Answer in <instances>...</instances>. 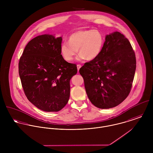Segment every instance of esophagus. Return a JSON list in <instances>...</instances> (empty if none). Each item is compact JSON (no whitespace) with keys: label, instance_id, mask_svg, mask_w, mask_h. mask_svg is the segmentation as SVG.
Returning a JSON list of instances; mask_svg holds the SVG:
<instances>
[{"label":"esophagus","instance_id":"obj_1","mask_svg":"<svg viewBox=\"0 0 153 153\" xmlns=\"http://www.w3.org/2000/svg\"><path fill=\"white\" fill-rule=\"evenodd\" d=\"M77 69H78V71L79 70V69L81 68V65H79V64H78V65H77Z\"/></svg>","mask_w":153,"mask_h":153}]
</instances>
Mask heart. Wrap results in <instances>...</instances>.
I'll return each instance as SVG.
<instances>
[{
	"mask_svg": "<svg viewBox=\"0 0 153 153\" xmlns=\"http://www.w3.org/2000/svg\"><path fill=\"white\" fill-rule=\"evenodd\" d=\"M104 44L103 34L97 29L82 30L72 33L69 41H65L61 45L60 51L64 59L72 61L79 49V60L86 59L92 61L101 53Z\"/></svg>",
	"mask_w": 153,
	"mask_h": 153,
	"instance_id": "b5f03b06",
	"label": "heart"
}]
</instances>
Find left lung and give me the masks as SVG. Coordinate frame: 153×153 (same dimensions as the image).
I'll return each mask as SVG.
<instances>
[{
    "label": "left lung",
    "mask_w": 153,
    "mask_h": 153,
    "mask_svg": "<svg viewBox=\"0 0 153 153\" xmlns=\"http://www.w3.org/2000/svg\"><path fill=\"white\" fill-rule=\"evenodd\" d=\"M136 69L134 51L129 41L119 32L105 36L100 55L82 66L88 97L101 109L121 104L129 95Z\"/></svg>",
    "instance_id": "left-lung-1"
}]
</instances>
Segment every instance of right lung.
Masks as SVG:
<instances>
[{
  "mask_svg": "<svg viewBox=\"0 0 153 153\" xmlns=\"http://www.w3.org/2000/svg\"><path fill=\"white\" fill-rule=\"evenodd\" d=\"M62 37L38 36L26 45L19 62V74L27 100L46 112H58L67 104L70 80L77 67L63 58Z\"/></svg>",
  "mask_w": 153,
  "mask_h": 153,
  "instance_id": "right-lung-1",
  "label": "right lung"
}]
</instances>
